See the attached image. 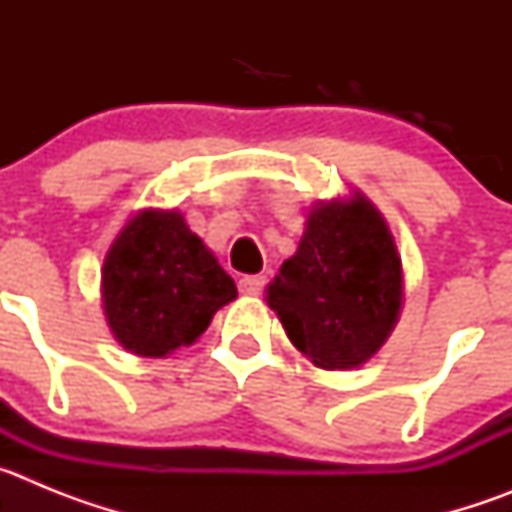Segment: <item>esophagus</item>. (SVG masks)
I'll use <instances>...</instances> for the list:
<instances>
[{
  "instance_id": "obj_1",
  "label": "esophagus",
  "mask_w": 512,
  "mask_h": 512,
  "mask_svg": "<svg viewBox=\"0 0 512 512\" xmlns=\"http://www.w3.org/2000/svg\"><path fill=\"white\" fill-rule=\"evenodd\" d=\"M264 282L266 279L261 277V274H253V277H243L241 282H238V289H241V295H259L261 289H264Z\"/></svg>"
}]
</instances>
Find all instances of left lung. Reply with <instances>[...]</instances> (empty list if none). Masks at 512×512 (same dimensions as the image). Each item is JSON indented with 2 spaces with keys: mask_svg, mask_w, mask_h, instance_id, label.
<instances>
[{
  "mask_svg": "<svg viewBox=\"0 0 512 512\" xmlns=\"http://www.w3.org/2000/svg\"><path fill=\"white\" fill-rule=\"evenodd\" d=\"M266 302L315 366L343 372L366 364L405 302L402 259L382 212L361 192L312 205L300 246L266 287Z\"/></svg>",
  "mask_w": 512,
  "mask_h": 512,
  "instance_id": "1",
  "label": "left lung"
}]
</instances>
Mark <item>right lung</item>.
<instances>
[{"label":"right lung","instance_id":"add662e5","mask_svg":"<svg viewBox=\"0 0 512 512\" xmlns=\"http://www.w3.org/2000/svg\"><path fill=\"white\" fill-rule=\"evenodd\" d=\"M235 297V282L179 210L135 212L104 256V318L135 356L164 359L192 346Z\"/></svg>","mask_w":512,"mask_h":512}]
</instances>
